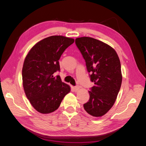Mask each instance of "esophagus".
I'll return each mask as SVG.
<instances>
[{
    "label": "esophagus",
    "instance_id": "esophagus-1",
    "mask_svg": "<svg viewBox=\"0 0 146 146\" xmlns=\"http://www.w3.org/2000/svg\"><path fill=\"white\" fill-rule=\"evenodd\" d=\"M80 86H74L73 87V90H74V91H75V92H77L79 89H80Z\"/></svg>",
    "mask_w": 146,
    "mask_h": 146
}]
</instances>
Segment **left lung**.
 I'll list each match as a JSON object with an SVG mask.
<instances>
[{"label":"left lung","mask_w":146,"mask_h":146,"mask_svg":"<svg viewBox=\"0 0 146 146\" xmlns=\"http://www.w3.org/2000/svg\"><path fill=\"white\" fill-rule=\"evenodd\" d=\"M76 44L85 60L91 81L94 83L84 109L92 116L101 117L113 107L120 90V60L113 48L96 39L77 38Z\"/></svg>","instance_id":"obj_1"}]
</instances>
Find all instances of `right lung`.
I'll return each instance as SVG.
<instances>
[{"label": "right lung", "mask_w": 146, "mask_h": 146, "mask_svg": "<svg viewBox=\"0 0 146 146\" xmlns=\"http://www.w3.org/2000/svg\"><path fill=\"white\" fill-rule=\"evenodd\" d=\"M74 39L63 36H51L42 39L31 48L23 68L24 92L37 111L48 114L60 107L70 86L54 74L60 71L61 55Z\"/></svg>", "instance_id": "add662e5"}]
</instances>
